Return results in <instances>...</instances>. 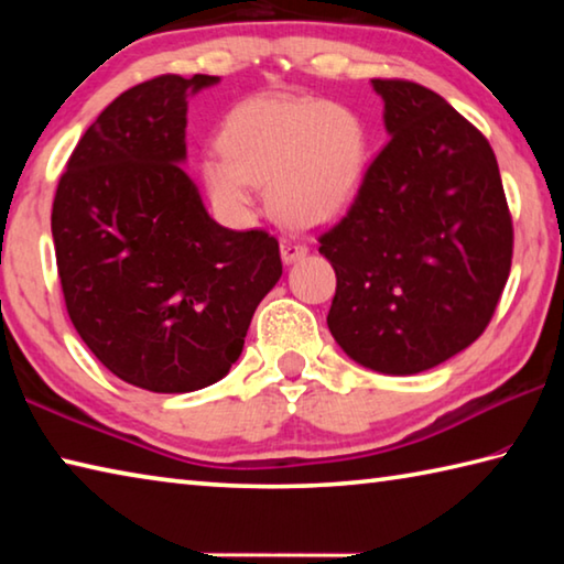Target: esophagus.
Masks as SVG:
<instances>
[{"label": "esophagus", "instance_id": "obj_1", "mask_svg": "<svg viewBox=\"0 0 564 564\" xmlns=\"http://www.w3.org/2000/svg\"><path fill=\"white\" fill-rule=\"evenodd\" d=\"M305 253H308V246H305L303 241H299V238L285 236L283 241H281V259H283V263L299 261V259H303Z\"/></svg>", "mask_w": 564, "mask_h": 564}]
</instances>
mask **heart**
<instances>
[{"instance_id":"heart-1","label":"heart","mask_w":564,"mask_h":564,"mask_svg":"<svg viewBox=\"0 0 564 564\" xmlns=\"http://www.w3.org/2000/svg\"><path fill=\"white\" fill-rule=\"evenodd\" d=\"M368 141L346 107L293 97H256L228 113L221 151L202 159V181L224 214L243 216L256 186L283 224L313 228L336 221L356 202Z\"/></svg>"}]
</instances>
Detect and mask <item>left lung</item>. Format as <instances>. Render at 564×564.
Instances as JSON below:
<instances>
[{
    "label": "left lung",
    "mask_w": 564,
    "mask_h": 564,
    "mask_svg": "<svg viewBox=\"0 0 564 564\" xmlns=\"http://www.w3.org/2000/svg\"><path fill=\"white\" fill-rule=\"evenodd\" d=\"M390 141L321 234L336 271L328 328L360 366L413 376L488 328L512 263V218L488 139L441 94L373 79Z\"/></svg>",
    "instance_id": "obj_1"
}]
</instances>
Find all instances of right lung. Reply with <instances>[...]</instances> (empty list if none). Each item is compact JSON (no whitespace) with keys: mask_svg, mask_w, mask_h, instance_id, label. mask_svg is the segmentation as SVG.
Instances as JSON below:
<instances>
[{"mask_svg":"<svg viewBox=\"0 0 564 564\" xmlns=\"http://www.w3.org/2000/svg\"><path fill=\"white\" fill-rule=\"evenodd\" d=\"M218 76L164 74L104 109L52 206L66 313L113 376L151 393L221 380L283 265L271 234L208 216L184 171L191 94Z\"/></svg>","mask_w":564,"mask_h":564,"instance_id":"right-lung-1","label":"right lung"}]
</instances>
